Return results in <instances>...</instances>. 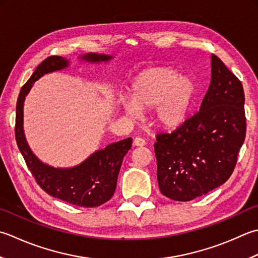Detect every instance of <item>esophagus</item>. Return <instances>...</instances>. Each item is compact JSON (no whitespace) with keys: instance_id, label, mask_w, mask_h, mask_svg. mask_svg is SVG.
Masks as SVG:
<instances>
[{"instance_id":"34e87169","label":"esophagus","mask_w":258,"mask_h":258,"mask_svg":"<svg viewBox=\"0 0 258 258\" xmlns=\"http://www.w3.org/2000/svg\"><path fill=\"white\" fill-rule=\"evenodd\" d=\"M133 144L135 146H144L146 144V142H145V140H143L142 138H135Z\"/></svg>"}]
</instances>
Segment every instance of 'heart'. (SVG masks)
<instances>
[{
    "label": "heart",
    "instance_id": "obj_1",
    "mask_svg": "<svg viewBox=\"0 0 258 258\" xmlns=\"http://www.w3.org/2000/svg\"><path fill=\"white\" fill-rule=\"evenodd\" d=\"M195 94L196 84L188 76L178 75L173 68L150 67L135 76L130 85V98H122L119 104L132 117H138L140 108L153 106L154 123L175 128L188 116Z\"/></svg>",
    "mask_w": 258,
    "mask_h": 258
}]
</instances>
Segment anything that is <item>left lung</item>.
<instances>
[{
    "label": "left lung",
    "instance_id": "1",
    "mask_svg": "<svg viewBox=\"0 0 258 258\" xmlns=\"http://www.w3.org/2000/svg\"><path fill=\"white\" fill-rule=\"evenodd\" d=\"M240 80L211 54V82L200 109L172 133L156 135L154 152L161 192L190 201L225 183L246 136Z\"/></svg>",
    "mask_w": 258,
    "mask_h": 258
}]
</instances>
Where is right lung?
Wrapping results in <instances>:
<instances>
[{
	"mask_svg": "<svg viewBox=\"0 0 258 258\" xmlns=\"http://www.w3.org/2000/svg\"><path fill=\"white\" fill-rule=\"evenodd\" d=\"M112 58V55L97 53H86L80 57L89 62L109 61ZM68 64V60L60 55L48 57L22 86L17 103L15 140L27 166L42 190L66 203L93 208L105 204L113 197L123 159L132 148V139H125L96 151L74 168L60 169L42 163L29 148L23 132V103L33 83L43 75L61 70Z\"/></svg>",
	"mask_w": 258,
	"mask_h": 258,
	"instance_id": "add662e5",
	"label": "right lung"
}]
</instances>
